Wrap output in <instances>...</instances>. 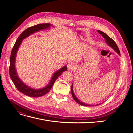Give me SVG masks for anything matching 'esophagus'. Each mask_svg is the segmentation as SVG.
Listing matches in <instances>:
<instances>
[{
  "instance_id": "1",
  "label": "esophagus",
  "mask_w": 133,
  "mask_h": 133,
  "mask_svg": "<svg viewBox=\"0 0 133 133\" xmlns=\"http://www.w3.org/2000/svg\"><path fill=\"white\" fill-rule=\"evenodd\" d=\"M75 67L76 66H75V64L74 63H72V62L69 63L68 65V69L69 70H73L74 69H75Z\"/></svg>"
}]
</instances>
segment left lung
<instances>
[{"mask_svg":"<svg viewBox=\"0 0 133 133\" xmlns=\"http://www.w3.org/2000/svg\"><path fill=\"white\" fill-rule=\"evenodd\" d=\"M98 33H99L100 34H101L103 37L105 39V41L107 42V43L108 44V45H109L110 47H111L112 49H113L116 53H117L119 55H120V51H119V48L117 46V45H116V44L115 43V42L112 40L111 38H110L109 36L106 34L105 33H104V32L100 31V30H98ZM73 84H72L71 85V95H72V96H73V99H74L75 101L78 103V104H80V105H83V106H85V107H89V106H94V105H90V104H86L85 103H83L82 102H80V100H79L76 97V96L75 95L74 92H73ZM100 105V104H97V105H95V106L96 105Z\"/></svg>","mask_w":133,"mask_h":133,"instance_id":"8db88e82","label":"left lung"}]
</instances>
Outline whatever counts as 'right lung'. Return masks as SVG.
<instances>
[{"instance_id": "right-lung-1", "label": "right lung", "mask_w": 133, "mask_h": 133, "mask_svg": "<svg viewBox=\"0 0 133 133\" xmlns=\"http://www.w3.org/2000/svg\"><path fill=\"white\" fill-rule=\"evenodd\" d=\"M51 26V24L50 23H45V24H39L35 25L34 26L28 28V29L25 30L23 33L19 35V37L17 39L12 49L11 53L10 58V66H9V74L11 78L12 82H13L14 84L17 89L22 92L23 94L26 96H30V97L37 98L40 96H43L46 93H48L49 91L51 89V88L54 85V83L55 80L58 79L59 76L61 75L64 71L67 70L66 66H64L61 69L55 71L54 73L53 76L50 80L49 83L48 85L43 88L39 89H35L31 88L27 86L24 83L22 80L19 78L17 74V71H16L15 63V58L16 55L19 47L21 45V44L24 39L32 34H33L35 32L39 31V30H44L46 29H49Z\"/></svg>"}]
</instances>
